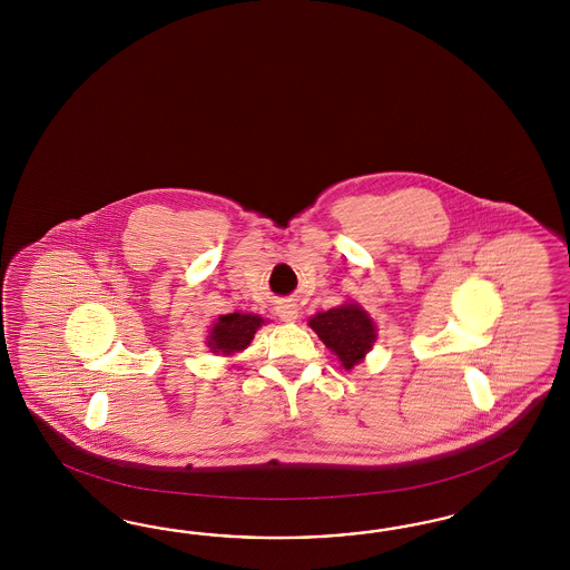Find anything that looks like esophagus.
Returning a JSON list of instances; mask_svg holds the SVG:
<instances>
[{"mask_svg": "<svg viewBox=\"0 0 570 570\" xmlns=\"http://www.w3.org/2000/svg\"><path fill=\"white\" fill-rule=\"evenodd\" d=\"M277 315H279V320H284V322H296V320H298V309H296V305L286 303V305H279V307H277Z\"/></svg>", "mask_w": 570, "mask_h": 570, "instance_id": "34e87169", "label": "esophagus"}]
</instances>
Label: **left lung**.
Instances as JSON below:
<instances>
[{
	"mask_svg": "<svg viewBox=\"0 0 570 570\" xmlns=\"http://www.w3.org/2000/svg\"><path fill=\"white\" fill-rule=\"evenodd\" d=\"M309 326L341 360L345 370L362 362L379 336L374 320L353 301L336 309L315 313L309 320Z\"/></svg>",
	"mask_w": 570,
	"mask_h": 570,
	"instance_id": "1",
	"label": "left lung"
}]
</instances>
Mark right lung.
I'll return each mask as SVG.
<instances>
[{"label": "right lung", "mask_w": 570, "mask_h": 570, "mask_svg": "<svg viewBox=\"0 0 570 570\" xmlns=\"http://www.w3.org/2000/svg\"><path fill=\"white\" fill-rule=\"evenodd\" d=\"M265 324V320L255 313H227L219 315L208 332L207 345L217 355H234L244 351L255 338V332Z\"/></svg>", "instance_id": "obj_1"}]
</instances>
